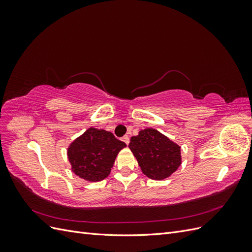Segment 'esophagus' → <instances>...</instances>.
<instances>
[{"label":"esophagus","mask_w":252,"mask_h":252,"mask_svg":"<svg viewBox=\"0 0 252 252\" xmlns=\"http://www.w3.org/2000/svg\"><path fill=\"white\" fill-rule=\"evenodd\" d=\"M122 140H123V142H124L126 145H128L129 142H130V140H129V136H128V135H124L123 138H122Z\"/></svg>","instance_id":"esophagus-1"}]
</instances>
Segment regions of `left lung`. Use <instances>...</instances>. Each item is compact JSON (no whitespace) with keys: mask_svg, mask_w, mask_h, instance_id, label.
Wrapping results in <instances>:
<instances>
[{"mask_svg":"<svg viewBox=\"0 0 252 252\" xmlns=\"http://www.w3.org/2000/svg\"><path fill=\"white\" fill-rule=\"evenodd\" d=\"M141 167L151 180L162 181L177 171L182 164L181 146L155 128L140 130L128 145Z\"/></svg>","mask_w":252,"mask_h":252,"instance_id":"8db88e82","label":"left lung"}]
</instances>
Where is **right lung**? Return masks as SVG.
<instances>
[{
	"mask_svg": "<svg viewBox=\"0 0 252 252\" xmlns=\"http://www.w3.org/2000/svg\"><path fill=\"white\" fill-rule=\"evenodd\" d=\"M125 147L110 131L89 127L69 144L67 157L75 175L94 183L108 177L119 152Z\"/></svg>",
	"mask_w": 252,
	"mask_h": 252,
	"instance_id": "right-lung-1",
	"label": "right lung"
}]
</instances>
